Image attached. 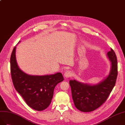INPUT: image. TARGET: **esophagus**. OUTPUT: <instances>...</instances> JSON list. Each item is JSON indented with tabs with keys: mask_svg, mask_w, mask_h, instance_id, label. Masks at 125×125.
<instances>
[{
	"mask_svg": "<svg viewBox=\"0 0 125 125\" xmlns=\"http://www.w3.org/2000/svg\"><path fill=\"white\" fill-rule=\"evenodd\" d=\"M64 76L65 78H69L72 76V72L71 71H66L64 74Z\"/></svg>",
	"mask_w": 125,
	"mask_h": 125,
	"instance_id": "esophagus-1",
	"label": "esophagus"
}]
</instances>
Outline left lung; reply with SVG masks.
<instances>
[{"instance_id":"obj_1","label":"left lung","mask_w":125,"mask_h":125,"mask_svg":"<svg viewBox=\"0 0 125 125\" xmlns=\"http://www.w3.org/2000/svg\"><path fill=\"white\" fill-rule=\"evenodd\" d=\"M110 62L109 74L96 84H89L75 80H70L72 98L75 106L83 112H90L99 107L106 101L115 85L118 74L117 60L115 52L107 53Z\"/></svg>"}]
</instances>
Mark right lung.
<instances>
[{
  "label": "right lung",
  "mask_w": 125,
  "mask_h": 125,
  "mask_svg": "<svg viewBox=\"0 0 125 125\" xmlns=\"http://www.w3.org/2000/svg\"><path fill=\"white\" fill-rule=\"evenodd\" d=\"M16 49V46L10 57V71L14 87L28 106L42 111L51 104L54 88L64 80L63 76L60 72L41 76L24 73L17 64Z\"/></svg>",
  "instance_id": "right-lung-1"
}]
</instances>
